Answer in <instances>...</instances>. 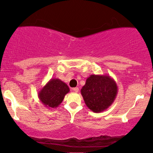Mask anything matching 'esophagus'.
Here are the masks:
<instances>
[{"mask_svg":"<svg viewBox=\"0 0 153 153\" xmlns=\"http://www.w3.org/2000/svg\"><path fill=\"white\" fill-rule=\"evenodd\" d=\"M72 91H75V92H76V93H78V91H79V89H78V88H74L73 89H72Z\"/></svg>","mask_w":153,"mask_h":153,"instance_id":"obj_1","label":"esophagus"}]
</instances>
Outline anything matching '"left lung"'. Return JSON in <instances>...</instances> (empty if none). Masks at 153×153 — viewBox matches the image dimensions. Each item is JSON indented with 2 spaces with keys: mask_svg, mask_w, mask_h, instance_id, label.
<instances>
[{
  "mask_svg": "<svg viewBox=\"0 0 153 153\" xmlns=\"http://www.w3.org/2000/svg\"><path fill=\"white\" fill-rule=\"evenodd\" d=\"M81 94L87 106L98 113L113 103L118 94V86L109 75H91L81 88Z\"/></svg>",
  "mask_w": 153,
  "mask_h": 153,
  "instance_id": "left-lung-1",
  "label": "left lung"
}]
</instances>
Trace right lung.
I'll return each instance as SVG.
<instances>
[{"mask_svg": "<svg viewBox=\"0 0 153 153\" xmlns=\"http://www.w3.org/2000/svg\"><path fill=\"white\" fill-rule=\"evenodd\" d=\"M68 85L59 78H51L38 92L41 103L49 109H55L63 100L65 94L69 92Z\"/></svg>", "mask_w": 153, "mask_h": 153, "instance_id": "right-lung-1", "label": "right lung"}]
</instances>
